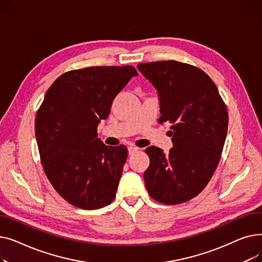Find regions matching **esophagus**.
Wrapping results in <instances>:
<instances>
[{"instance_id": "34e87169", "label": "esophagus", "mask_w": 262, "mask_h": 262, "mask_svg": "<svg viewBox=\"0 0 262 262\" xmlns=\"http://www.w3.org/2000/svg\"><path fill=\"white\" fill-rule=\"evenodd\" d=\"M138 150H139L138 147H136V146H129V147H128V154H129V155H133V154L138 152Z\"/></svg>"}]
</instances>
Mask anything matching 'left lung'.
<instances>
[{
	"instance_id": "1",
	"label": "left lung",
	"mask_w": 262,
	"mask_h": 262,
	"mask_svg": "<svg viewBox=\"0 0 262 262\" xmlns=\"http://www.w3.org/2000/svg\"><path fill=\"white\" fill-rule=\"evenodd\" d=\"M156 88L160 123H172L168 154L149 146L144 172L148 194L167 205L196 196L212 177L226 139L228 115L212 79L201 69L175 60L139 63Z\"/></svg>"
}]
</instances>
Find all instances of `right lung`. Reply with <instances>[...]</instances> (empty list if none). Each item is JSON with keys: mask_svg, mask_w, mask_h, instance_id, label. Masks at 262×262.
Returning <instances> with one entry per match:
<instances>
[{"mask_svg": "<svg viewBox=\"0 0 262 262\" xmlns=\"http://www.w3.org/2000/svg\"><path fill=\"white\" fill-rule=\"evenodd\" d=\"M137 75L132 66L66 72L38 110L35 133L41 163L54 189L78 208L99 209L116 196L127 148L105 145L96 132L117 94Z\"/></svg>", "mask_w": 262, "mask_h": 262, "instance_id": "1", "label": "right lung"}]
</instances>
